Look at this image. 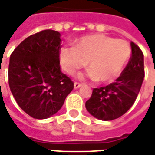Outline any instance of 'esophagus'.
<instances>
[{"mask_svg": "<svg viewBox=\"0 0 155 155\" xmlns=\"http://www.w3.org/2000/svg\"><path fill=\"white\" fill-rule=\"evenodd\" d=\"M82 86V84H80V83H77V82H75L74 83V88L75 89H78L79 87H81Z\"/></svg>", "mask_w": 155, "mask_h": 155, "instance_id": "obj_1", "label": "esophagus"}]
</instances>
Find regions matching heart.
<instances>
[{
    "instance_id": "obj_1",
    "label": "heart",
    "mask_w": 155,
    "mask_h": 155,
    "mask_svg": "<svg viewBox=\"0 0 155 155\" xmlns=\"http://www.w3.org/2000/svg\"><path fill=\"white\" fill-rule=\"evenodd\" d=\"M130 54L127 41L104 34H91L78 39L73 47H61L58 58L62 69L69 74H73L87 61L89 76L110 82L121 74Z\"/></svg>"
}]
</instances>
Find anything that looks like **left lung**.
<instances>
[{"label":"left lung","instance_id":"1","mask_svg":"<svg viewBox=\"0 0 155 155\" xmlns=\"http://www.w3.org/2000/svg\"><path fill=\"white\" fill-rule=\"evenodd\" d=\"M132 56L121 75L107 86L94 88L85 108L98 120L111 121L121 117L132 107L144 79V57L140 47L130 43Z\"/></svg>","mask_w":155,"mask_h":155}]
</instances>
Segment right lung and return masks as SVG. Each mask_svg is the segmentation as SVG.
Segmentation results:
<instances>
[{
	"label": "right lung",
	"instance_id": "right-lung-1",
	"mask_svg": "<svg viewBox=\"0 0 155 155\" xmlns=\"http://www.w3.org/2000/svg\"><path fill=\"white\" fill-rule=\"evenodd\" d=\"M60 36L52 29L31 35L10 57V90L18 106L35 119L56 114L73 89V82L60 71Z\"/></svg>",
	"mask_w": 155,
	"mask_h": 155
}]
</instances>
